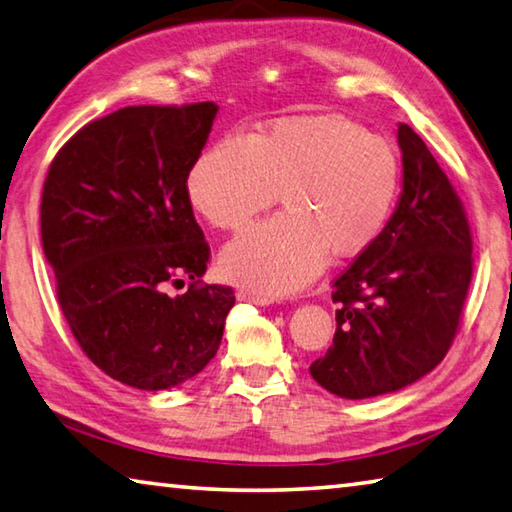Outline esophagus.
I'll use <instances>...</instances> for the list:
<instances>
[{
    "label": "esophagus",
    "mask_w": 512,
    "mask_h": 512,
    "mask_svg": "<svg viewBox=\"0 0 512 512\" xmlns=\"http://www.w3.org/2000/svg\"><path fill=\"white\" fill-rule=\"evenodd\" d=\"M237 298L244 300V302H253V305H268V298H262V296H255V293H250L248 289H239L237 291Z\"/></svg>",
    "instance_id": "34e87169"
}]
</instances>
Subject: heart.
<instances>
[{
	"label": "heart",
	"mask_w": 512,
	"mask_h": 512,
	"mask_svg": "<svg viewBox=\"0 0 512 512\" xmlns=\"http://www.w3.org/2000/svg\"><path fill=\"white\" fill-rule=\"evenodd\" d=\"M402 189L393 144L341 117L280 119L225 135L187 176L194 210L237 232L282 192L284 214L255 225L221 255L230 282L262 298L287 296L323 271L327 253L359 255L381 237Z\"/></svg>",
	"instance_id": "heart-1"
}]
</instances>
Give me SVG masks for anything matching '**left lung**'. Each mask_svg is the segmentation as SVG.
<instances>
[{
  "mask_svg": "<svg viewBox=\"0 0 512 512\" xmlns=\"http://www.w3.org/2000/svg\"><path fill=\"white\" fill-rule=\"evenodd\" d=\"M404 189L381 237L334 280L332 348L309 366L329 393L400 391L452 348L474 257L465 207L427 144L400 124Z\"/></svg>",
  "mask_w": 512,
  "mask_h": 512,
  "instance_id": "1",
  "label": "left lung"
}]
</instances>
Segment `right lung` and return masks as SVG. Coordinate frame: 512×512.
<instances>
[{
    "label": "right lung",
    "instance_id": "obj_1",
    "mask_svg": "<svg viewBox=\"0 0 512 512\" xmlns=\"http://www.w3.org/2000/svg\"><path fill=\"white\" fill-rule=\"evenodd\" d=\"M216 103L128 106L60 146L42 187V250L76 343L121 384L162 391L201 372L221 345L235 291L203 284L210 244L187 176ZM190 280L180 297L169 286Z\"/></svg>",
    "mask_w": 512,
    "mask_h": 512
}]
</instances>
